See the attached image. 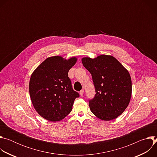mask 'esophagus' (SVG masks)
Instances as JSON below:
<instances>
[{
	"label": "esophagus",
	"instance_id": "esophagus-1",
	"mask_svg": "<svg viewBox=\"0 0 157 157\" xmlns=\"http://www.w3.org/2000/svg\"><path fill=\"white\" fill-rule=\"evenodd\" d=\"M84 93V89H82V90H81V91H80V92H79V94H80V96H82L83 95Z\"/></svg>",
	"mask_w": 157,
	"mask_h": 157
}]
</instances>
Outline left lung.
<instances>
[{
  "mask_svg": "<svg viewBox=\"0 0 157 157\" xmlns=\"http://www.w3.org/2000/svg\"><path fill=\"white\" fill-rule=\"evenodd\" d=\"M82 63L91 74L95 88L94 97L89 101L91 112L103 121L117 118L130 100L132 81L129 73L112 56L83 58Z\"/></svg>",
  "mask_w": 157,
  "mask_h": 157,
  "instance_id": "left-lung-1",
  "label": "left lung"
}]
</instances>
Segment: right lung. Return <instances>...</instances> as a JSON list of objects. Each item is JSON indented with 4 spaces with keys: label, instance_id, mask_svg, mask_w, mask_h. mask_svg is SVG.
Returning <instances> with one entry per match:
<instances>
[{
    "label": "right lung",
    "instance_id": "obj_1",
    "mask_svg": "<svg viewBox=\"0 0 157 157\" xmlns=\"http://www.w3.org/2000/svg\"><path fill=\"white\" fill-rule=\"evenodd\" d=\"M76 61L75 57L68 60L59 56L50 57L32 73L30 96L35 110L44 119L59 121L72 110L74 101L79 94L73 90L68 75Z\"/></svg>",
    "mask_w": 157,
    "mask_h": 157
}]
</instances>
